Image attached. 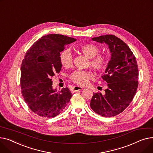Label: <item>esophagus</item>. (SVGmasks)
<instances>
[{
	"label": "esophagus",
	"mask_w": 153,
	"mask_h": 153,
	"mask_svg": "<svg viewBox=\"0 0 153 153\" xmlns=\"http://www.w3.org/2000/svg\"><path fill=\"white\" fill-rule=\"evenodd\" d=\"M82 89H83L82 87L79 86H74V87L73 88L72 91H73L74 92H76V91H78L82 90Z\"/></svg>",
	"instance_id": "34e87169"
}]
</instances>
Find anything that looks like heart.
<instances>
[{
    "label": "heart",
    "mask_w": 153,
    "mask_h": 153,
    "mask_svg": "<svg viewBox=\"0 0 153 153\" xmlns=\"http://www.w3.org/2000/svg\"><path fill=\"white\" fill-rule=\"evenodd\" d=\"M76 49L89 59V65L94 70L99 71L104 67L106 57L102 54L98 53L100 49L96 45L90 43L85 44L77 47ZM59 58L60 64L64 67L69 68L72 65L73 57L69 50L64 49L62 51ZM93 76V75L90 71L76 70L70 75V79L78 85H85Z\"/></svg>",
    "instance_id": "1"
}]
</instances>
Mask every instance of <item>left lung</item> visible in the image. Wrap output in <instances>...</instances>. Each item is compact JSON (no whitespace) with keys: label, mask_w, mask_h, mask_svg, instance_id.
<instances>
[{"label":"left lung","mask_w":153,"mask_h":153,"mask_svg":"<svg viewBox=\"0 0 153 153\" xmlns=\"http://www.w3.org/2000/svg\"><path fill=\"white\" fill-rule=\"evenodd\" d=\"M92 40L108 45L111 57L102 76L107 83L105 94L94 93L90 106L96 114L111 117L122 112L133 100L138 86L137 63L129 47L115 36L103 35Z\"/></svg>","instance_id":"left-lung-1"}]
</instances>
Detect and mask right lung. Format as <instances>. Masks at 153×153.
Listing matches in <instances>:
<instances>
[{"mask_svg": "<svg viewBox=\"0 0 153 153\" xmlns=\"http://www.w3.org/2000/svg\"><path fill=\"white\" fill-rule=\"evenodd\" d=\"M75 41L64 35L48 34L36 41L26 53L21 67L22 93L30 109L41 117L57 116L72 96L68 88L60 91L53 89L51 77L61 70L60 52Z\"/></svg>", "mask_w": 153, "mask_h": 153, "instance_id": "right-lung-1", "label": "right lung"}]
</instances>
